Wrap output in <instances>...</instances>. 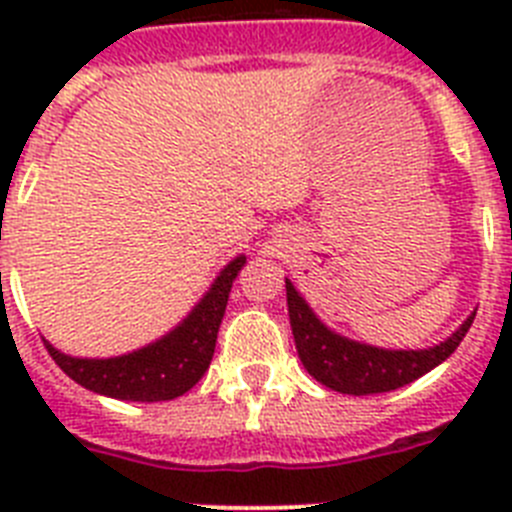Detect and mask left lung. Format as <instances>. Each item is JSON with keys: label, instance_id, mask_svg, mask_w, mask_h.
I'll use <instances>...</instances> for the list:
<instances>
[{"label": "left lung", "instance_id": "obj_1", "mask_svg": "<svg viewBox=\"0 0 512 512\" xmlns=\"http://www.w3.org/2000/svg\"><path fill=\"white\" fill-rule=\"evenodd\" d=\"M287 307L302 366L310 372V377L343 395H377L415 382L449 359L474 323L472 312L459 325V330L438 346L420 348V351H390V348L351 341L325 328L289 279Z\"/></svg>", "mask_w": 512, "mask_h": 512}]
</instances>
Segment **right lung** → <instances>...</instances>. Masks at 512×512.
Here are the masks:
<instances>
[{"instance_id": "right-lung-1", "label": "right lung", "mask_w": 512, "mask_h": 512, "mask_svg": "<svg viewBox=\"0 0 512 512\" xmlns=\"http://www.w3.org/2000/svg\"><path fill=\"white\" fill-rule=\"evenodd\" d=\"M243 264L246 256L230 261L212 282L210 292L197 302V307L182 323L161 341L138 348L133 354L115 356V359H74L61 354L48 341L45 348L76 384L97 395L130 402L174 400L192 390L207 372L215 354L217 328L223 323L230 287Z\"/></svg>"}]
</instances>
